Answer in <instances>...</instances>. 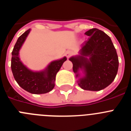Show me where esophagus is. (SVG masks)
<instances>
[{
    "instance_id": "1",
    "label": "esophagus",
    "mask_w": 131,
    "mask_h": 131,
    "mask_svg": "<svg viewBox=\"0 0 131 131\" xmlns=\"http://www.w3.org/2000/svg\"><path fill=\"white\" fill-rule=\"evenodd\" d=\"M73 54V52L71 51H70V50H69V51H67L66 53V57L68 58H69L70 56H71V55Z\"/></svg>"
}]
</instances>
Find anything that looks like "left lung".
Segmentation results:
<instances>
[{
    "instance_id": "left-lung-1",
    "label": "left lung",
    "mask_w": 131,
    "mask_h": 131,
    "mask_svg": "<svg viewBox=\"0 0 131 131\" xmlns=\"http://www.w3.org/2000/svg\"><path fill=\"white\" fill-rule=\"evenodd\" d=\"M84 34L89 38L81 46L79 54L69 60L80 87L86 91H101L113 81L117 73L116 50L110 37L101 30L93 28Z\"/></svg>"
}]
</instances>
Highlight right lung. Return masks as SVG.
I'll return each instance as SVG.
<instances>
[{
  "label": "right lung",
  "instance_id": "1",
  "mask_svg": "<svg viewBox=\"0 0 131 131\" xmlns=\"http://www.w3.org/2000/svg\"><path fill=\"white\" fill-rule=\"evenodd\" d=\"M31 29L18 38L12 52L11 69L16 82L25 91L31 94H40L51 91L55 86L56 74L67 58L51 62L43 70L32 71L27 68L19 58V50L27 37Z\"/></svg>",
  "mask_w": 131,
  "mask_h": 131
}]
</instances>
